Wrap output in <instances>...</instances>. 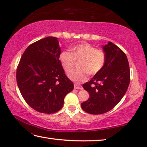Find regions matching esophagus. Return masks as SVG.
<instances>
[{
	"label": "esophagus",
	"mask_w": 147,
	"mask_h": 147,
	"mask_svg": "<svg viewBox=\"0 0 147 147\" xmlns=\"http://www.w3.org/2000/svg\"><path fill=\"white\" fill-rule=\"evenodd\" d=\"M74 88L75 89H82V86L81 85H80L78 84H74Z\"/></svg>",
	"instance_id": "esophagus-1"
}]
</instances>
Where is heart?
Masks as SVG:
<instances>
[{
    "instance_id": "obj_1",
    "label": "heart",
    "mask_w": 147,
    "mask_h": 147,
    "mask_svg": "<svg viewBox=\"0 0 147 147\" xmlns=\"http://www.w3.org/2000/svg\"><path fill=\"white\" fill-rule=\"evenodd\" d=\"M71 52L62 51L59 59L66 73L73 70L76 61L81 60L78 70L71 72L68 77L71 80L76 83L85 82L88 74L94 75L104 67L106 62V54L101 49L96 48L88 43H81L71 48Z\"/></svg>"
}]
</instances>
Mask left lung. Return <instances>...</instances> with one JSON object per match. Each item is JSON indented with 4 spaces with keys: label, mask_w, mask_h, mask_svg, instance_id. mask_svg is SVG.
I'll list each match as a JSON object with an SVG mask.
<instances>
[{
    "label": "left lung",
    "mask_w": 147,
    "mask_h": 147,
    "mask_svg": "<svg viewBox=\"0 0 147 147\" xmlns=\"http://www.w3.org/2000/svg\"><path fill=\"white\" fill-rule=\"evenodd\" d=\"M106 54L104 67L89 82L83 84L89 98L81 104L86 112L98 115L113 109L125 94L130 84V73L125 53L109 41L102 46Z\"/></svg>",
    "instance_id": "obj_1"
}]
</instances>
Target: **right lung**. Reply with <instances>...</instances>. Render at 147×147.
Here are the masks:
<instances>
[{
	"mask_svg": "<svg viewBox=\"0 0 147 147\" xmlns=\"http://www.w3.org/2000/svg\"><path fill=\"white\" fill-rule=\"evenodd\" d=\"M58 38L47 37L24 52L17 69V83L24 100L37 111L54 113L63 106L64 98L74 89L59 61Z\"/></svg>",
	"mask_w": 147,
	"mask_h": 147,
	"instance_id": "obj_1",
	"label": "right lung"
}]
</instances>
